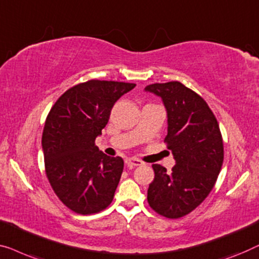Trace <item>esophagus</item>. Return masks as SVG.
Here are the masks:
<instances>
[{
	"mask_svg": "<svg viewBox=\"0 0 259 259\" xmlns=\"http://www.w3.org/2000/svg\"><path fill=\"white\" fill-rule=\"evenodd\" d=\"M125 164L128 166H140V165L143 164V162L140 161V159H137V158L131 157V158L125 159Z\"/></svg>",
	"mask_w": 259,
	"mask_h": 259,
	"instance_id": "34e87169",
	"label": "esophagus"
}]
</instances>
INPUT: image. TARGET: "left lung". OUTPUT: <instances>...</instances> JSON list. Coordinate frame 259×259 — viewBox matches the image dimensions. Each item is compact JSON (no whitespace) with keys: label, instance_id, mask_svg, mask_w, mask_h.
Segmentation results:
<instances>
[{"label":"left lung","instance_id":"1","mask_svg":"<svg viewBox=\"0 0 259 259\" xmlns=\"http://www.w3.org/2000/svg\"><path fill=\"white\" fill-rule=\"evenodd\" d=\"M145 92L162 98L167 115L164 142L176 164L167 172L154 164L148 203L166 218H181L195 210L216 183L224 159L220 125L206 102L181 82L155 83Z\"/></svg>","mask_w":259,"mask_h":259}]
</instances>
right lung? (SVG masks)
<instances>
[{
  "label": "right lung",
  "mask_w": 259,
  "mask_h": 259,
  "mask_svg": "<svg viewBox=\"0 0 259 259\" xmlns=\"http://www.w3.org/2000/svg\"><path fill=\"white\" fill-rule=\"evenodd\" d=\"M135 83L90 79L68 89L47 116L42 135L46 174L60 201L79 214L110 205L124 162L98 150L95 140L116 101Z\"/></svg>",
  "instance_id": "obj_1"
}]
</instances>
